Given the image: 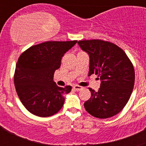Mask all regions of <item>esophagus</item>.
I'll list each match as a JSON object with an SVG mask.
<instances>
[{"label": "esophagus", "instance_id": "34e87169", "mask_svg": "<svg viewBox=\"0 0 146 146\" xmlns=\"http://www.w3.org/2000/svg\"><path fill=\"white\" fill-rule=\"evenodd\" d=\"M73 88L74 89V90H76V91H81L82 89V87H81V86H77V85H75V86H73Z\"/></svg>", "mask_w": 146, "mask_h": 146}]
</instances>
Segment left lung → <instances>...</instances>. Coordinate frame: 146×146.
<instances>
[{
  "label": "left lung",
  "mask_w": 146,
  "mask_h": 146,
  "mask_svg": "<svg viewBox=\"0 0 146 146\" xmlns=\"http://www.w3.org/2000/svg\"><path fill=\"white\" fill-rule=\"evenodd\" d=\"M78 44L90 57L88 75L100 77L98 91L89 88L91 96L84 103L86 111L98 118L113 117L123 110L135 84L133 64L116 44L101 39L82 40Z\"/></svg>",
  "instance_id": "left-lung-1"
}]
</instances>
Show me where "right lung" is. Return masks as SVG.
<instances>
[{"mask_svg":"<svg viewBox=\"0 0 146 146\" xmlns=\"http://www.w3.org/2000/svg\"><path fill=\"white\" fill-rule=\"evenodd\" d=\"M77 40L47 41L29 47L20 55L16 64L14 82L17 94L25 108L39 117L53 115L64 103L63 94L72 86L58 87L53 81L62 57Z\"/></svg>","mask_w":146,"mask_h":146,"instance_id":"right-lung-1","label":"right lung"}]
</instances>
